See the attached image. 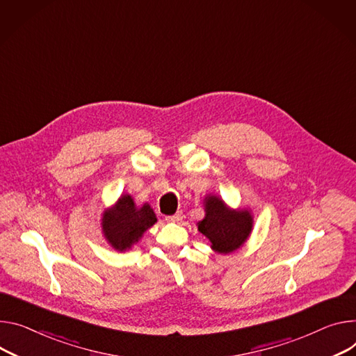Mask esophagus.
Listing matches in <instances>:
<instances>
[{
	"mask_svg": "<svg viewBox=\"0 0 356 356\" xmlns=\"http://www.w3.org/2000/svg\"><path fill=\"white\" fill-rule=\"evenodd\" d=\"M183 220V214H181V211H177L176 214H173V216H168L166 217V221H169V222H179V221H181Z\"/></svg>",
	"mask_w": 356,
	"mask_h": 356,
	"instance_id": "obj_1",
	"label": "esophagus"
}]
</instances>
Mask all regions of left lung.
Here are the masks:
<instances>
[{
  "label": "left lung",
  "mask_w": 356,
  "mask_h": 356,
  "mask_svg": "<svg viewBox=\"0 0 356 356\" xmlns=\"http://www.w3.org/2000/svg\"><path fill=\"white\" fill-rule=\"evenodd\" d=\"M204 218L197 222V230L210 241L211 250L218 254L237 251L250 238L254 217L250 209H232L217 195L203 199Z\"/></svg>",
  "instance_id": "left-lung-1"
}]
</instances>
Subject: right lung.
Returning a JSON list of instances; mask_svg holds the SVG:
<instances>
[{
	"label": "right lung",
	"mask_w": 356,
	"mask_h": 356,
	"mask_svg": "<svg viewBox=\"0 0 356 356\" xmlns=\"http://www.w3.org/2000/svg\"><path fill=\"white\" fill-rule=\"evenodd\" d=\"M154 222H157V217L150 204L138 206L127 193L120 195L112 207L105 209L101 217L105 240L119 252L131 250L138 244Z\"/></svg>",
	"instance_id": "right-lung-1"
}]
</instances>
